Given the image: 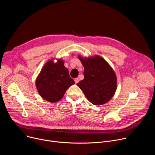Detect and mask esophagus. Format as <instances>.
<instances>
[{
  "label": "esophagus",
  "instance_id": "esophagus-1",
  "mask_svg": "<svg viewBox=\"0 0 155 155\" xmlns=\"http://www.w3.org/2000/svg\"><path fill=\"white\" fill-rule=\"evenodd\" d=\"M74 81H75V83H78V82H79V79L78 78H75V80H74Z\"/></svg>",
  "mask_w": 155,
  "mask_h": 155
}]
</instances>
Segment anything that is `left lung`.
I'll return each mask as SVG.
<instances>
[{"label": "left lung", "mask_w": 155, "mask_h": 155, "mask_svg": "<svg viewBox=\"0 0 155 155\" xmlns=\"http://www.w3.org/2000/svg\"><path fill=\"white\" fill-rule=\"evenodd\" d=\"M78 58L84 68V79L77 85L94 105H102L108 102L117 90V77L112 68L99 56L84 59Z\"/></svg>", "instance_id": "8db88e82"}]
</instances>
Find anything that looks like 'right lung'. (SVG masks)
I'll return each instance as SVG.
<instances>
[{
	"label": "right lung",
	"mask_w": 155,
	"mask_h": 155,
	"mask_svg": "<svg viewBox=\"0 0 155 155\" xmlns=\"http://www.w3.org/2000/svg\"><path fill=\"white\" fill-rule=\"evenodd\" d=\"M64 64L62 59H58L56 63L50 60L36 79L35 85L39 94L50 102L60 101L68 88L75 84Z\"/></svg>",
	"instance_id": "add662e5"
}]
</instances>
